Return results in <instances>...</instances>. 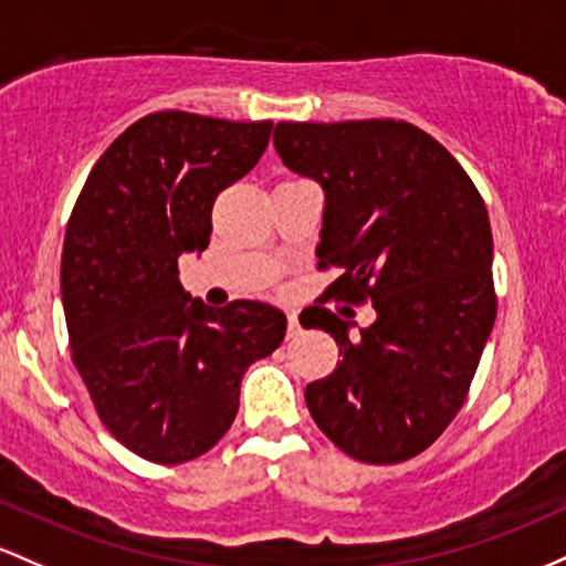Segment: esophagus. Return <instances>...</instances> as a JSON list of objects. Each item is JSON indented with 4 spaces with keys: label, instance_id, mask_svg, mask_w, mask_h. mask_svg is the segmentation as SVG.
Returning a JSON list of instances; mask_svg holds the SVG:
<instances>
[{
    "label": "esophagus",
    "instance_id": "1",
    "mask_svg": "<svg viewBox=\"0 0 566 566\" xmlns=\"http://www.w3.org/2000/svg\"><path fill=\"white\" fill-rule=\"evenodd\" d=\"M285 334L289 336L300 334V317H296V313H289V328H285Z\"/></svg>",
    "mask_w": 566,
    "mask_h": 566
}]
</instances>
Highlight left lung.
Listing matches in <instances>:
<instances>
[{
  "instance_id": "obj_1",
  "label": "left lung",
  "mask_w": 566,
  "mask_h": 566,
  "mask_svg": "<svg viewBox=\"0 0 566 566\" xmlns=\"http://www.w3.org/2000/svg\"><path fill=\"white\" fill-rule=\"evenodd\" d=\"M275 149L326 192L317 270L326 296L371 302L377 321L313 307L342 360L304 390L310 415L353 460L396 465L436 441L465 403L497 317L484 198L433 136L403 119L277 123Z\"/></svg>"
}]
</instances>
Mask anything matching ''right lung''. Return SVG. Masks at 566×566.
<instances>
[{"mask_svg":"<svg viewBox=\"0 0 566 566\" xmlns=\"http://www.w3.org/2000/svg\"><path fill=\"white\" fill-rule=\"evenodd\" d=\"M270 133V119L146 114L98 157L69 216L61 296L72 360L106 430L157 465L219 443L245 368L285 336L272 304L208 307L179 283V256L206 251L216 198L259 163Z\"/></svg>","mask_w":566,"mask_h":566,"instance_id":"right-lung-1","label":"right lung"}]
</instances>
